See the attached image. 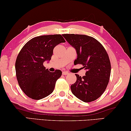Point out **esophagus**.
<instances>
[{
  "label": "esophagus",
  "instance_id": "esophagus-1",
  "mask_svg": "<svg viewBox=\"0 0 131 131\" xmlns=\"http://www.w3.org/2000/svg\"><path fill=\"white\" fill-rule=\"evenodd\" d=\"M68 74H69V73L67 72H65V71H63V72H62V74L65 75V76H66V75H67Z\"/></svg>",
  "mask_w": 131,
  "mask_h": 131
}]
</instances>
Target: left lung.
<instances>
[{"label":"left lung","instance_id":"left-lung-1","mask_svg":"<svg viewBox=\"0 0 131 131\" xmlns=\"http://www.w3.org/2000/svg\"><path fill=\"white\" fill-rule=\"evenodd\" d=\"M62 36L76 50L74 65L80 64L87 70L82 77L75 74L76 81L70 86L72 94L84 102L95 101L105 92L110 79L111 64L105 48L96 39L87 35Z\"/></svg>","mask_w":131,"mask_h":131}]
</instances>
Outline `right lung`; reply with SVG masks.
I'll return each instance as SVG.
<instances>
[{
	"instance_id": "1",
	"label": "right lung",
	"mask_w": 131,
	"mask_h": 131,
	"mask_svg": "<svg viewBox=\"0 0 131 131\" xmlns=\"http://www.w3.org/2000/svg\"><path fill=\"white\" fill-rule=\"evenodd\" d=\"M65 42L61 35H43L30 39L22 48L15 61V72L19 87L29 97L39 100L53 92L62 72H50L43 62L51 59L55 46Z\"/></svg>"
}]
</instances>
